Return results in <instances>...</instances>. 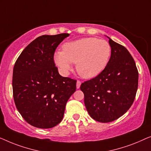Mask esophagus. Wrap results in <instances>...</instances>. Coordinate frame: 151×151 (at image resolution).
I'll return each instance as SVG.
<instances>
[{
	"instance_id": "1",
	"label": "esophagus",
	"mask_w": 151,
	"mask_h": 151,
	"mask_svg": "<svg viewBox=\"0 0 151 151\" xmlns=\"http://www.w3.org/2000/svg\"><path fill=\"white\" fill-rule=\"evenodd\" d=\"M81 84V83L79 81H76V89H79L80 88Z\"/></svg>"
}]
</instances>
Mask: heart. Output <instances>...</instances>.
<instances>
[{"mask_svg":"<svg viewBox=\"0 0 151 151\" xmlns=\"http://www.w3.org/2000/svg\"><path fill=\"white\" fill-rule=\"evenodd\" d=\"M63 51L54 55L55 64L63 75L72 69V63H76V71L81 77L90 79L103 72L111 56L109 42L96 37H86L67 42L63 45Z\"/></svg>","mask_w":151,"mask_h":151,"instance_id":"b5f03b06","label":"heart"}]
</instances>
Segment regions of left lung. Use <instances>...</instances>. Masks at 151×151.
Masks as SVG:
<instances>
[{"label": "left lung", "mask_w": 151, "mask_h": 151, "mask_svg": "<svg viewBox=\"0 0 151 151\" xmlns=\"http://www.w3.org/2000/svg\"><path fill=\"white\" fill-rule=\"evenodd\" d=\"M107 37L111 50L107 67L80 87L87 111L100 122H112L124 115L132 105L138 86L134 59L126 48Z\"/></svg>", "instance_id": "obj_1"}]
</instances>
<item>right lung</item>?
Here are the masks:
<instances>
[{
	"label": "right lung",
	"instance_id": "1",
	"mask_svg": "<svg viewBox=\"0 0 151 151\" xmlns=\"http://www.w3.org/2000/svg\"><path fill=\"white\" fill-rule=\"evenodd\" d=\"M68 33L44 35L21 52L13 70V94L17 109L29 124L52 128L62 120L65 105L76 91V81L63 77L53 55Z\"/></svg>",
	"mask_w": 151,
	"mask_h": 151
}]
</instances>
